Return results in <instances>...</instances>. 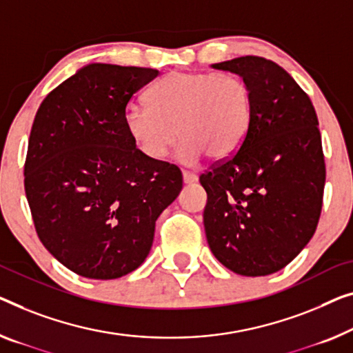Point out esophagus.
Segmentation results:
<instances>
[{"label":"esophagus","instance_id":"esophagus-1","mask_svg":"<svg viewBox=\"0 0 353 353\" xmlns=\"http://www.w3.org/2000/svg\"><path fill=\"white\" fill-rule=\"evenodd\" d=\"M182 177H183V183H196L198 182V176L193 174V172H188V171H183L182 172Z\"/></svg>","mask_w":353,"mask_h":353}]
</instances>
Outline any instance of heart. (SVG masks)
<instances>
[{"instance_id":"b5f03b06","label":"heart","mask_w":353,"mask_h":353,"mask_svg":"<svg viewBox=\"0 0 353 353\" xmlns=\"http://www.w3.org/2000/svg\"><path fill=\"white\" fill-rule=\"evenodd\" d=\"M147 108L130 106L123 123L145 159L161 161L183 141L179 157L194 163L208 155L225 160L244 143L252 119V93L231 72L172 71L147 93Z\"/></svg>"}]
</instances>
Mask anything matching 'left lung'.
Returning <instances> with one entry per match:
<instances>
[{"label":"left lung","mask_w":353,"mask_h":353,"mask_svg":"<svg viewBox=\"0 0 353 353\" xmlns=\"http://www.w3.org/2000/svg\"><path fill=\"white\" fill-rule=\"evenodd\" d=\"M210 68L249 85L252 119L238 152L199 176L208 244L236 274H272L306 247L319 223L325 160L317 114L274 61L247 55Z\"/></svg>","instance_id":"1"}]
</instances>
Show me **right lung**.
Returning <instances> with one entry per match:
<instances>
[{
	"label": "right lung",
	"mask_w": 353,
	"mask_h": 353,
	"mask_svg": "<svg viewBox=\"0 0 353 353\" xmlns=\"http://www.w3.org/2000/svg\"><path fill=\"white\" fill-rule=\"evenodd\" d=\"M160 72L90 63L47 94L31 126L25 193L41 243L98 281L138 270L159 215L182 190L174 165L136 149L123 115Z\"/></svg>",
	"instance_id": "obj_1"
}]
</instances>
